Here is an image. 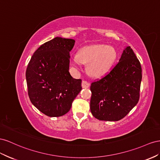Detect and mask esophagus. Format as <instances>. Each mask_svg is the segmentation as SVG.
<instances>
[{
    "label": "esophagus",
    "mask_w": 160,
    "mask_h": 160,
    "mask_svg": "<svg viewBox=\"0 0 160 160\" xmlns=\"http://www.w3.org/2000/svg\"><path fill=\"white\" fill-rule=\"evenodd\" d=\"M90 86V83L88 82L86 80H83L82 82V86L83 88H88Z\"/></svg>",
    "instance_id": "obj_1"
}]
</instances>
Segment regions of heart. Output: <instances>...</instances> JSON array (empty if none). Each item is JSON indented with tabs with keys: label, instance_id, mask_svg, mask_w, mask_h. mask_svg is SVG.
I'll list each match as a JSON object with an SVG mask.
<instances>
[{
	"label": "heart",
	"instance_id": "obj_1",
	"mask_svg": "<svg viewBox=\"0 0 160 160\" xmlns=\"http://www.w3.org/2000/svg\"><path fill=\"white\" fill-rule=\"evenodd\" d=\"M116 57L114 48L105 45L83 48L74 58V63H88L87 70L92 76H102L110 69Z\"/></svg>",
	"mask_w": 160,
	"mask_h": 160
}]
</instances>
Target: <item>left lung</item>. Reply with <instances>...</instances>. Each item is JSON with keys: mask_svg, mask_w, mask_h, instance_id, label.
I'll return each instance as SVG.
<instances>
[{"mask_svg": "<svg viewBox=\"0 0 160 160\" xmlns=\"http://www.w3.org/2000/svg\"><path fill=\"white\" fill-rule=\"evenodd\" d=\"M141 63L131 47L111 70L90 86V111L100 121L122 119L138 104L142 78Z\"/></svg>", "mask_w": 160, "mask_h": 160, "instance_id": "1", "label": "left lung"}]
</instances>
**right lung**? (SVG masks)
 Wrapping results in <instances>:
<instances>
[{
    "label": "right lung",
    "mask_w": 160,
    "mask_h": 160,
    "mask_svg": "<svg viewBox=\"0 0 160 160\" xmlns=\"http://www.w3.org/2000/svg\"><path fill=\"white\" fill-rule=\"evenodd\" d=\"M72 39L55 38L42 44L32 56L26 70L31 103L48 117H61L70 110L82 90V80L69 72Z\"/></svg>",
    "instance_id": "add662e5"
}]
</instances>
